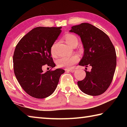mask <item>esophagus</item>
<instances>
[{
	"mask_svg": "<svg viewBox=\"0 0 127 127\" xmlns=\"http://www.w3.org/2000/svg\"><path fill=\"white\" fill-rule=\"evenodd\" d=\"M65 70L66 71H69V72H74L75 71V70L73 69H65Z\"/></svg>",
	"mask_w": 127,
	"mask_h": 127,
	"instance_id": "34e87169",
	"label": "esophagus"
}]
</instances>
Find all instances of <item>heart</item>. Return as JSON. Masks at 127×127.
Returning a JSON list of instances; mask_svg holds the SVG:
<instances>
[{"instance_id": "heart-1", "label": "heart", "mask_w": 127, "mask_h": 127, "mask_svg": "<svg viewBox=\"0 0 127 127\" xmlns=\"http://www.w3.org/2000/svg\"><path fill=\"white\" fill-rule=\"evenodd\" d=\"M64 39L66 44L72 46L75 44H78V38L76 35L72 33H66L64 36ZM57 42H55L52 45L51 47L50 51L51 55L55 57L57 55L56 54V47H57ZM79 57L77 55H73L71 56H66L63 57L57 60V64L59 67L70 68L74 65V64L78 62Z\"/></svg>"}]
</instances>
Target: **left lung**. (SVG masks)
I'll use <instances>...</instances> for the list:
<instances>
[{
  "label": "left lung",
  "instance_id": "obj_1",
  "mask_svg": "<svg viewBox=\"0 0 127 127\" xmlns=\"http://www.w3.org/2000/svg\"><path fill=\"white\" fill-rule=\"evenodd\" d=\"M69 32L80 36L84 48L79 65L92 67L91 71L85 70L86 76L83 80L78 81V86L89 95H101L110 85L115 73L117 56L114 46L106 33L90 23L73 26Z\"/></svg>",
  "mask_w": 127,
  "mask_h": 127
}]
</instances>
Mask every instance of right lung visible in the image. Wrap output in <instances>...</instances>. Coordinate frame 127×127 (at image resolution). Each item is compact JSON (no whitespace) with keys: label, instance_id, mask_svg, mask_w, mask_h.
<instances>
[{"label":"right lung","instance_id":"1","mask_svg":"<svg viewBox=\"0 0 127 127\" xmlns=\"http://www.w3.org/2000/svg\"><path fill=\"white\" fill-rule=\"evenodd\" d=\"M60 27H36L21 38L15 48L14 74L24 91L32 97L44 98L57 88L64 70L57 68L43 72L44 65L54 68L51 47L62 32Z\"/></svg>","mask_w":127,"mask_h":127}]
</instances>
